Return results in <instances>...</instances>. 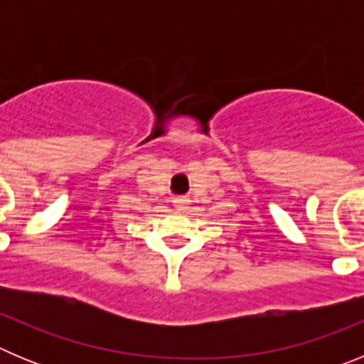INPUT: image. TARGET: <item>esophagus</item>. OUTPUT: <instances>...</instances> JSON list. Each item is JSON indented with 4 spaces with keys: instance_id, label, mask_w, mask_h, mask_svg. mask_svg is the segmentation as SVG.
Segmentation results:
<instances>
[{
    "instance_id": "1",
    "label": "esophagus",
    "mask_w": 364,
    "mask_h": 364,
    "mask_svg": "<svg viewBox=\"0 0 364 364\" xmlns=\"http://www.w3.org/2000/svg\"><path fill=\"white\" fill-rule=\"evenodd\" d=\"M173 204H175L176 208H180V210H184L186 204H188V200H186V198H175V200H173Z\"/></svg>"
}]
</instances>
